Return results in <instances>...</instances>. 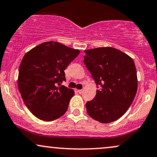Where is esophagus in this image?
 <instances>
[{
  "label": "esophagus",
  "instance_id": "esophagus-1",
  "mask_svg": "<svg viewBox=\"0 0 157 157\" xmlns=\"http://www.w3.org/2000/svg\"><path fill=\"white\" fill-rule=\"evenodd\" d=\"M77 92H78V93L79 94H82V92H83V90H82V89H81V90H77Z\"/></svg>",
  "mask_w": 157,
  "mask_h": 157
}]
</instances>
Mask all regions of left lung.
Returning a JSON list of instances; mask_svg holds the SVG:
<instances>
[{
  "mask_svg": "<svg viewBox=\"0 0 157 157\" xmlns=\"http://www.w3.org/2000/svg\"><path fill=\"white\" fill-rule=\"evenodd\" d=\"M84 52L85 65L99 88L94 99L87 101V113L103 124L118 120L132 105L137 93L134 60L121 50L109 47Z\"/></svg>",
  "mask_w": 157,
  "mask_h": 157,
  "instance_id": "obj_1",
  "label": "left lung"
}]
</instances>
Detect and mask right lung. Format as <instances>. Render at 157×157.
I'll list each match as a JSON object with an SVG mask.
<instances>
[{
    "label": "right lung",
    "instance_id": "obj_1",
    "mask_svg": "<svg viewBox=\"0 0 157 157\" xmlns=\"http://www.w3.org/2000/svg\"><path fill=\"white\" fill-rule=\"evenodd\" d=\"M80 50L56 41H47L24 56L18 75V88L26 107L39 119L50 121L67 112L75 92L62 86L64 70Z\"/></svg>",
    "mask_w": 157,
    "mask_h": 157
}]
</instances>
